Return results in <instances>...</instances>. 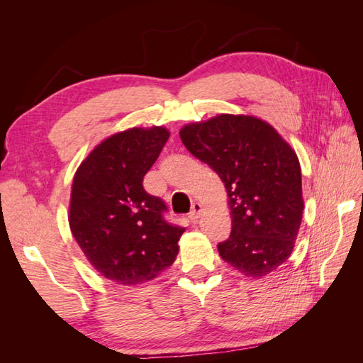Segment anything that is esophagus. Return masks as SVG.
I'll return each instance as SVG.
<instances>
[{
	"label": "esophagus",
	"instance_id": "obj_1",
	"mask_svg": "<svg viewBox=\"0 0 363 363\" xmlns=\"http://www.w3.org/2000/svg\"><path fill=\"white\" fill-rule=\"evenodd\" d=\"M201 212H203V206H201L200 203H194V204H192V211H191V213H189V219H191V221H196V219L200 218Z\"/></svg>",
	"mask_w": 363,
	"mask_h": 363
}]
</instances>
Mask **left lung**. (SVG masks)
I'll use <instances>...</instances> for the list:
<instances>
[{
	"label": "left lung",
	"instance_id": "obj_1",
	"mask_svg": "<svg viewBox=\"0 0 363 363\" xmlns=\"http://www.w3.org/2000/svg\"><path fill=\"white\" fill-rule=\"evenodd\" d=\"M180 138L227 189L232 233L219 242V256L247 277L277 269L291 256L303 218L295 151L272 125L248 115L188 124Z\"/></svg>",
	"mask_w": 363,
	"mask_h": 363
}]
</instances>
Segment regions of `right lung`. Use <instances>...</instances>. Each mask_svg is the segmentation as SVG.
<instances>
[{
  "instance_id": "1",
  "label": "right lung",
  "mask_w": 363,
  "mask_h": 363,
  "mask_svg": "<svg viewBox=\"0 0 363 363\" xmlns=\"http://www.w3.org/2000/svg\"><path fill=\"white\" fill-rule=\"evenodd\" d=\"M168 138L164 127L121 131L96 145L74 175L71 232L91 265L124 286L155 279L179 255L184 228L164 221L167 204L142 184Z\"/></svg>"
}]
</instances>
